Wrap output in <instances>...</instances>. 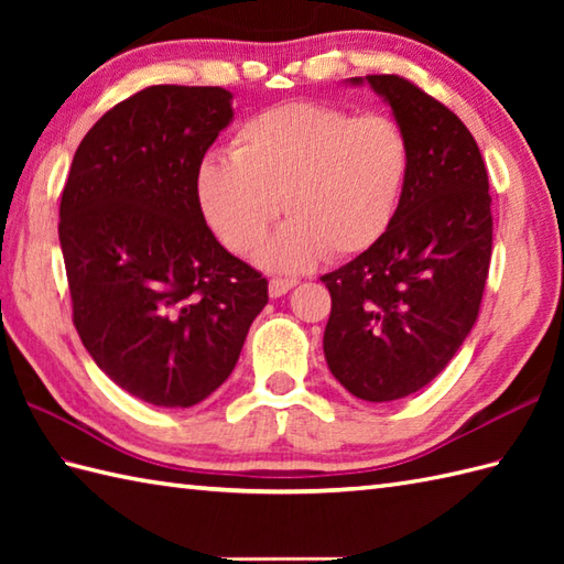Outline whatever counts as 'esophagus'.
Instances as JSON below:
<instances>
[{
	"label": "esophagus",
	"mask_w": 564,
	"mask_h": 564,
	"mask_svg": "<svg viewBox=\"0 0 564 564\" xmlns=\"http://www.w3.org/2000/svg\"><path fill=\"white\" fill-rule=\"evenodd\" d=\"M295 285H297L295 279H279V275H275V279L269 281V295L271 297H281V295L289 293L291 289H295Z\"/></svg>",
	"instance_id": "1"
}]
</instances>
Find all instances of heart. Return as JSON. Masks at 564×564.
<instances>
[{"instance_id":"obj_1","label":"heart","mask_w":564,"mask_h":564,"mask_svg":"<svg viewBox=\"0 0 564 564\" xmlns=\"http://www.w3.org/2000/svg\"><path fill=\"white\" fill-rule=\"evenodd\" d=\"M412 174V142L386 113L291 101L237 128L232 158L200 160L203 218L235 254H251L285 208L291 223L263 263L301 271L322 257L349 259L378 245L398 215Z\"/></svg>"}]
</instances>
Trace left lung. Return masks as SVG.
<instances>
[{
    "label": "left lung",
    "instance_id": "left-lung-1",
    "mask_svg": "<svg viewBox=\"0 0 564 564\" xmlns=\"http://www.w3.org/2000/svg\"><path fill=\"white\" fill-rule=\"evenodd\" d=\"M366 79L410 135L412 174L386 237L322 275L332 295L325 358L358 400L392 402L429 386L475 325L492 196L480 148L446 104L400 75Z\"/></svg>",
    "mask_w": 564,
    "mask_h": 564
}]
</instances>
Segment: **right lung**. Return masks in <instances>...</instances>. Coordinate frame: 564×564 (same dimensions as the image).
<instances>
[{
	"mask_svg": "<svg viewBox=\"0 0 564 564\" xmlns=\"http://www.w3.org/2000/svg\"><path fill=\"white\" fill-rule=\"evenodd\" d=\"M220 87H148L106 111L59 200L72 322L133 398L191 406L218 390L269 303V281L203 218L196 166L232 121Z\"/></svg>",
	"mask_w": 564,
	"mask_h": 564,
	"instance_id": "add662e5",
	"label": "right lung"
}]
</instances>
